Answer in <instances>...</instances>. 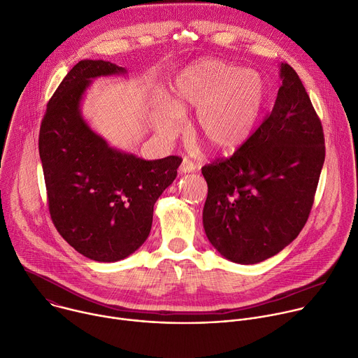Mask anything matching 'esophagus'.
<instances>
[{
	"mask_svg": "<svg viewBox=\"0 0 358 358\" xmlns=\"http://www.w3.org/2000/svg\"><path fill=\"white\" fill-rule=\"evenodd\" d=\"M180 171L181 173H192V171H195V164L189 160V159H184L182 160V163H181V166H180Z\"/></svg>",
	"mask_w": 358,
	"mask_h": 358,
	"instance_id": "obj_1",
	"label": "esophagus"
}]
</instances>
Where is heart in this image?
Segmentation results:
<instances>
[{
  "mask_svg": "<svg viewBox=\"0 0 358 358\" xmlns=\"http://www.w3.org/2000/svg\"><path fill=\"white\" fill-rule=\"evenodd\" d=\"M266 100V85L253 71L220 59H201L174 80L169 105L156 115V129L167 138L184 126L182 116L196 110L195 129L210 148L229 152L252 134Z\"/></svg>",
  "mask_w": 358,
  "mask_h": 358,
  "instance_id": "obj_1",
  "label": "heart"
}]
</instances>
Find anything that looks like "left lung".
<instances>
[{
	"instance_id": "obj_1",
	"label": "left lung",
	"mask_w": 358,
	"mask_h": 358,
	"mask_svg": "<svg viewBox=\"0 0 358 358\" xmlns=\"http://www.w3.org/2000/svg\"><path fill=\"white\" fill-rule=\"evenodd\" d=\"M280 79L259 127L231 157L201 169L208 184L203 229L235 264L262 262L300 234L326 157L322 122L299 75L282 64Z\"/></svg>"
}]
</instances>
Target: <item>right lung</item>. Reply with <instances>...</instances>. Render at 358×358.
Masks as SVG:
<instances>
[{
	"label": "right lung",
	"mask_w": 358,
	"mask_h": 358,
	"mask_svg": "<svg viewBox=\"0 0 358 358\" xmlns=\"http://www.w3.org/2000/svg\"><path fill=\"white\" fill-rule=\"evenodd\" d=\"M124 72L106 61L78 62L49 99L39 129L50 220L72 248L97 262L124 259L144 243L155 203L182 162L117 151L82 119L79 103L90 80Z\"/></svg>",
	"instance_id": "right-lung-1"
}]
</instances>
